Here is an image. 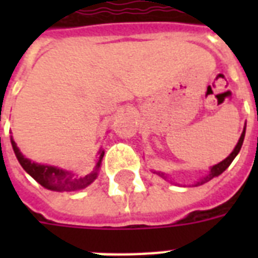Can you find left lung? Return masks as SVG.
I'll return each instance as SVG.
<instances>
[{
	"label": "left lung",
	"mask_w": 258,
	"mask_h": 258,
	"mask_svg": "<svg viewBox=\"0 0 258 258\" xmlns=\"http://www.w3.org/2000/svg\"><path fill=\"white\" fill-rule=\"evenodd\" d=\"M245 131H246V124H245L244 130H242V134H241L240 139H238V142H237L236 147H234V150H233L232 153L229 154V157L225 158L224 161L220 162V163H217V165L212 166V167H210V170H209L208 174L202 176V178H200V180H197L196 183L192 184V186H200V184L206 183V182H209V180H210V179H213L214 176L221 175V174H222V172H224L225 170L228 169L229 166H230V163H232V162H233V159H234V158L237 157V154L240 153L241 146H242V143H244ZM155 174H158V175H159V176H162L163 179H169V178H167V174H165V172L155 171Z\"/></svg>",
	"instance_id": "8db88e82"
}]
</instances>
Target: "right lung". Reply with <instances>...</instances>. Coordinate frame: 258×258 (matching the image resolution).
Wrapping results in <instances>:
<instances>
[{"instance_id": "obj_1", "label": "right lung", "mask_w": 258, "mask_h": 258, "mask_svg": "<svg viewBox=\"0 0 258 258\" xmlns=\"http://www.w3.org/2000/svg\"><path fill=\"white\" fill-rule=\"evenodd\" d=\"M10 142H12L13 151L18 162H20V165L22 166V169L25 170L34 180H37L42 187L52 190V191H79L82 188H86L97 178L101 161L104 157V150L100 149V151L97 154L99 157H97L95 169L86 175H78L76 172L60 169L57 166L41 165V163L30 161L22 155V153L16 145V142L13 141V138H10Z\"/></svg>"}]
</instances>
